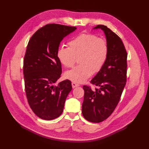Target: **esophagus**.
<instances>
[{
    "label": "esophagus",
    "instance_id": "1",
    "mask_svg": "<svg viewBox=\"0 0 149 149\" xmlns=\"http://www.w3.org/2000/svg\"><path fill=\"white\" fill-rule=\"evenodd\" d=\"M72 88H75V87L79 86V85L78 84H77L76 83H74V82H72Z\"/></svg>",
    "mask_w": 149,
    "mask_h": 149
}]
</instances>
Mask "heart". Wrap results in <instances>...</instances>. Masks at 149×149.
<instances>
[{"label": "heart", "instance_id": "heart-1", "mask_svg": "<svg viewBox=\"0 0 149 149\" xmlns=\"http://www.w3.org/2000/svg\"><path fill=\"white\" fill-rule=\"evenodd\" d=\"M68 45L59 47L57 58L66 68H72L78 58L80 65L65 74V77L74 83H83L93 72L100 71L108 58V42L95 34L81 33L70 40Z\"/></svg>", "mask_w": 149, "mask_h": 149}]
</instances>
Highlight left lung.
<instances>
[{
  "label": "left lung",
  "mask_w": 149,
  "mask_h": 149,
  "mask_svg": "<svg viewBox=\"0 0 149 149\" xmlns=\"http://www.w3.org/2000/svg\"><path fill=\"white\" fill-rule=\"evenodd\" d=\"M97 28L105 33L109 51L105 65L90 81L95 90L83 86L82 113L85 119L93 123L105 120L115 109L125 86L127 68V53L120 38L103 25L94 29Z\"/></svg>",
  "instance_id": "8db88e82"
}]
</instances>
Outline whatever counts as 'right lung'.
I'll list each match as a JSON object with an SVG mask.
<instances>
[{"label":"right lung","mask_w":149,"mask_h":149,"mask_svg":"<svg viewBox=\"0 0 149 149\" xmlns=\"http://www.w3.org/2000/svg\"><path fill=\"white\" fill-rule=\"evenodd\" d=\"M75 27L49 24L34 33L27 44L24 58V77L27 102L39 118L50 120L63 113L65 102L72 90L66 79L54 86L61 77V64L57 58L60 42Z\"/></svg>","instance_id":"right-lung-1"}]
</instances>
